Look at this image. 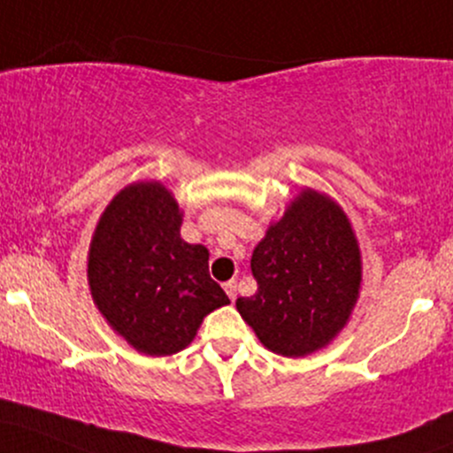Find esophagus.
Wrapping results in <instances>:
<instances>
[{
	"instance_id": "obj_1",
	"label": "esophagus",
	"mask_w": 453,
	"mask_h": 453,
	"mask_svg": "<svg viewBox=\"0 0 453 453\" xmlns=\"http://www.w3.org/2000/svg\"><path fill=\"white\" fill-rule=\"evenodd\" d=\"M223 288H226V292H227V296H230V301H236V281L234 280L226 281V283H223Z\"/></svg>"
}]
</instances>
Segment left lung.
Listing matches in <instances>:
<instances>
[{
    "label": "left lung",
    "instance_id": "8db88e82",
    "mask_svg": "<svg viewBox=\"0 0 453 453\" xmlns=\"http://www.w3.org/2000/svg\"><path fill=\"white\" fill-rule=\"evenodd\" d=\"M253 296L238 314L268 350L303 357L329 344L359 295L361 257L342 208L305 188L251 256Z\"/></svg>",
    "mask_w": 453,
    "mask_h": 453
}]
</instances>
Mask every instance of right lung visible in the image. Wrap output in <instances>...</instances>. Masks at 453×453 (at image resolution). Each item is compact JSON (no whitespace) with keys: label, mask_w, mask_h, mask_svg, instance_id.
<instances>
[{"label":"right lung","mask_w":453,"mask_h":453,"mask_svg":"<svg viewBox=\"0 0 453 453\" xmlns=\"http://www.w3.org/2000/svg\"><path fill=\"white\" fill-rule=\"evenodd\" d=\"M182 217L158 182L122 188L89 247L94 303L139 352L163 357L191 344L203 316L230 299L208 275V250L180 238Z\"/></svg>","instance_id":"obj_1"}]
</instances>
